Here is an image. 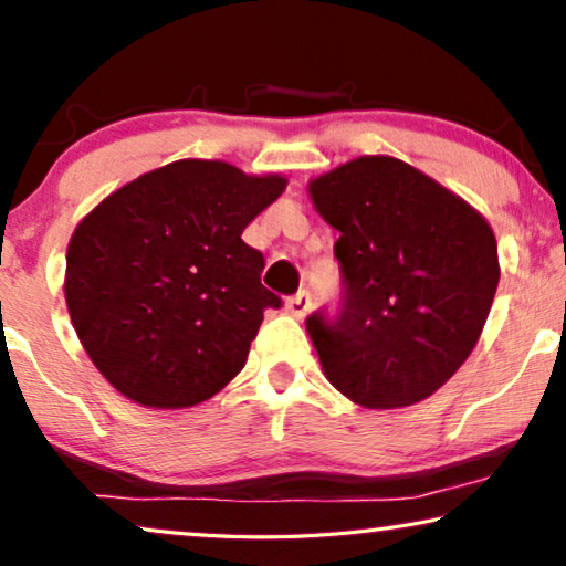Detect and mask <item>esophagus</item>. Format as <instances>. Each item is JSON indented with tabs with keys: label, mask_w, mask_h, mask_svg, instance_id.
Here are the masks:
<instances>
[{
	"label": "esophagus",
	"mask_w": 566,
	"mask_h": 566,
	"mask_svg": "<svg viewBox=\"0 0 566 566\" xmlns=\"http://www.w3.org/2000/svg\"><path fill=\"white\" fill-rule=\"evenodd\" d=\"M308 308H312V296H308L306 291H298L296 296H291L289 301H285V312H289L291 316H296V319H304V316L308 314Z\"/></svg>",
	"instance_id": "34e87169"
}]
</instances>
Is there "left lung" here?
Masks as SVG:
<instances>
[{
    "label": "left lung",
    "instance_id": "obj_1",
    "mask_svg": "<svg viewBox=\"0 0 566 566\" xmlns=\"http://www.w3.org/2000/svg\"><path fill=\"white\" fill-rule=\"evenodd\" d=\"M339 231L345 298L306 319L327 381L366 409L428 399L479 343L500 283L490 221L430 175L386 154L308 180Z\"/></svg>",
    "mask_w": 566,
    "mask_h": 566
}]
</instances>
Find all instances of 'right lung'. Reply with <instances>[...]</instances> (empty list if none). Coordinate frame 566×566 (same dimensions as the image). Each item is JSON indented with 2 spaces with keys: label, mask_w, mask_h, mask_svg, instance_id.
Instances as JSON below:
<instances>
[{
  "label": "right lung",
  "mask_w": 566,
  "mask_h": 566,
  "mask_svg": "<svg viewBox=\"0 0 566 566\" xmlns=\"http://www.w3.org/2000/svg\"><path fill=\"white\" fill-rule=\"evenodd\" d=\"M221 159H177L111 192L76 223L64 296L76 337L134 405L185 409L244 368L268 306L265 260L242 231L285 190Z\"/></svg>",
  "instance_id": "add662e5"
}]
</instances>
